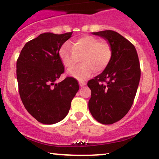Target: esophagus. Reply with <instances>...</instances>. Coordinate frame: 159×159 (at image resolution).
<instances>
[{
  "label": "esophagus",
  "instance_id": "esophagus-1",
  "mask_svg": "<svg viewBox=\"0 0 159 159\" xmlns=\"http://www.w3.org/2000/svg\"><path fill=\"white\" fill-rule=\"evenodd\" d=\"M86 84H87V83H86L84 81H79V85H80V87H84V86H85Z\"/></svg>",
  "mask_w": 159,
  "mask_h": 159
}]
</instances>
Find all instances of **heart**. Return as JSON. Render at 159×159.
Segmentation results:
<instances>
[{"label":"heart","instance_id":"1","mask_svg":"<svg viewBox=\"0 0 159 159\" xmlns=\"http://www.w3.org/2000/svg\"><path fill=\"white\" fill-rule=\"evenodd\" d=\"M59 56L67 69L73 68L81 57V64L69 71V75L84 79L94 72L99 73L107 68L112 57V50L107 42L92 36H83L73 40L72 44L64 43L60 48Z\"/></svg>","mask_w":159,"mask_h":159}]
</instances>
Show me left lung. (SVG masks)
<instances>
[{"mask_svg":"<svg viewBox=\"0 0 159 159\" xmlns=\"http://www.w3.org/2000/svg\"><path fill=\"white\" fill-rule=\"evenodd\" d=\"M92 34L107 40L112 57L101 74L87 82L91 90L88 107L98 123L110 125L121 120L132 107L140 78L139 59L134 45L117 32Z\"/></svg>","mask_w":159,"mask_h":159,"instance_id":"obj_1","label":"left lung"}]
</instances>
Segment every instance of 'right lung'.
I'll use <instances>...</instances> for the list:
<instances>
[{"instance_id":"right-lung-1","label":"right lung","mask_w":159,"mask_h":159,"mask_svg":"<svg viewBox=\"0 0 159 159\" xmlns=\"http://www.w3.org/2000/svg\"><path fill=\"white\" fill-rule=\"evenodd\" d=\"M72 34H40L27 42L17 60L20 97L29 114L41 123L51 125L64 119L79 90L72 77L56 83L64 72L59 50Z\"/></svg>"}]
</instances>
